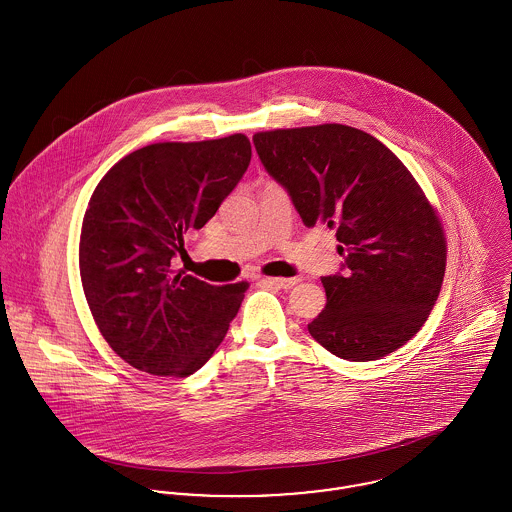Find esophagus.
Returning a JSON list of instances; mask_svg holds the SVG:
<instances>
[{
	"label": "esophagus",
	"instance_id": "obj_1",
	"mask_svg": "<svg viewBox=\"0 0 512 512\" xmlns=\"http://www.w3.org/2000/svg\"><path fill=\"white\" fill-rule=\"evenodd\" d=\"M261 282H263V284H269V286H275V288L288 290V288H292L296 282H300V278H275V276H265Z\"/></svg>",
	"mask_w": 512,
	"mask_h": 512
}]
</instances>
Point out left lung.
<instances>
[{
  "label": "left lung",
  "mask_w": 512,
  "mask_h": 512,
  "mask_svg": "<svg viewBox=\"0 0 512 512\" xmlns=\"http://www.w3.org/2000/svg\"><path fill=\"white\" fill-rule=\"evenodd\" d=\"M253 144L304 226L325 224L341 243L345 273L321 278L327 304L310 335L353 362L403 347L431 314L446 269L442 222L415 177L345 124L257 132Z\"/></svg>",
  "instance_id": "1"
}]
</instances>
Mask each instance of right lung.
Masks as SVG:
<instances>
[{
	"mask_svg": "<svg viewBox=\"0 0 512 512\" xmlns=\"http://www.w3.org/2000/svg\"><path fill=\"white\" fill-rule=\"evenodd\" d=\"M251 161L245 134L158 142L115 163L89 198L79 276L103 339L130 366L185 378L224 341L249 282L214 286L173 273Z\"/></svg>",
	"mask_w": 512,
	"mask_h": 512,
	"instance_id": "right-lung-1",
	"label": "right lung"
}]
</instances>
